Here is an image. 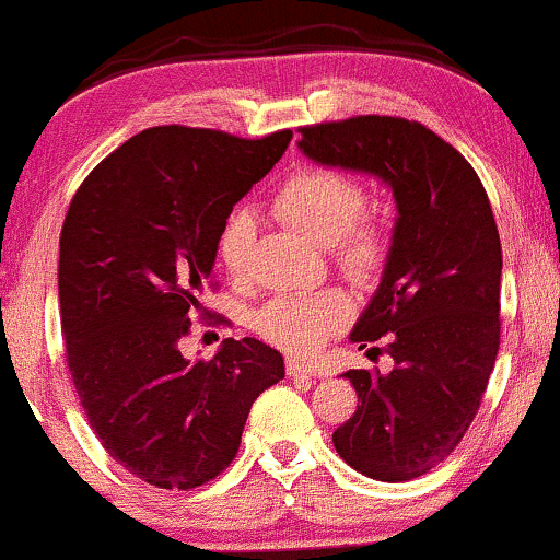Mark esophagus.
Masks as SVG:
<instances>
[{"label":"esophagus","instance_id":"obj_1","mask_svg":"<svg viewBox=\"0 0 560 560\" xmlns=\"http://www.w3.org/2000/svg\"><path fill=\"white\" fill-rule=\"evenodd\" d=\"M287 374L292 380H315L317 377V370H315V366L300 362V359H289V362H287Z\"/></svg>","mask_w":560,"mask_h":560}]
</instances>
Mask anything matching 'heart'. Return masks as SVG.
I'll return each mask as SVG.
<instances>
[{
	"mask_svg": "<svg viewBox=\"0 0 560 560\" xmlns=\"http://www.w3.org/2000/svg\"><path fill=\"white\" fill-rule=\"evenodd\" d=\"M366 196L362 183L332 167H304L281 183L273 194V214L313 243L330 245L332 260L357 281H370L382 271L390 250L385 224L359 214ZM256 237V222L245 209L224 219L217 235L219 266L230 276L247 268ZM351 300L341 289L292 292L268 300L253 317L266 341L294 353H313L349 323Z\"/></svg>",
	"mask_w": 560,
	"mask_h": 560,
	"instance_id": "heart-1",
	"label": "heart"
}]
</instances>
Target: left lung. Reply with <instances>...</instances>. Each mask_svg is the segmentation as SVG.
<instances>
[{"label": "left lung", "instance_id": "left-lung-1", "mask_svg": "<svg viewBox=\"0 0 560 560\" xmlns=\"http://www.w3.org/2000/svg\"><path fill=\"white\" fill-rule=\"evenodd\" d=\"M300 133L304 158L374 175L398 209L382 281L351 330L359 349L387 335L395 366L343 372L359 406L332 444L366 478L402 483L457 447L497 364V219L470 162L419 121L357 116Z\"/></svg>", "mask_w": 560, "mask_h": 560}]
</instances>
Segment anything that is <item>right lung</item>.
<instances>
[{"mask_svg": "<svg viewBox=\"0 0 560 560\" xmlns=\"http://www.w3.org/2000/svg\"><path fill=\"white\" fill-rule=\"evenodd\" d=\"M292 131L240 139L154 126L84 178L59 240L67 362L88 421L124 470L158 488L203 486L237 455L253 400L284 380L281 353L228 338L214 359L178 349L232 207Z\"/></svg>", "mask_w": 560, "mask_h": 560, "instance_id": "add662e5", "label": "right lung"}]
</instances>
